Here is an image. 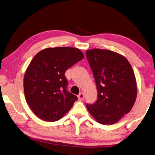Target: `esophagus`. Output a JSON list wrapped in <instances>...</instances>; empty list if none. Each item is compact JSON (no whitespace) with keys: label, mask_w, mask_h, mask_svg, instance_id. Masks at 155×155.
I'll list each match as a JSON object with an SVG mask.
<instances>
[{"label":"esophagus","mask_w":155,"mask_h":155,"mask_svg":"<svg viewBox=\"0 0 155 155\" xmlns=\"http://www.w3.org/2000/svg\"><path fill=\"white\" fill-rule=\"evenodd\" d=\"M78 99H79V100H83V99H84V98H85L84 94H83V92H81L80 94H78Z\"/></svg>","instance_id":"obj_1"}]
</instances>
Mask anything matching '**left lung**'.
I'll return each instance as SVG.
<instances>
[{
    "instance_id": "obj_1",
    "label": "left lung",
    "mask_w": 155,
    "mask_h": 155,
    "mask_svg": "<svg viewBox=\"0 0 155 155\" xmlns=\"http://www.w3.org/2000/svg\"><path fill=\"white\" fill-rule=\"evenodd\" d=\"M95 80L97 100L86 107L101 124H114L130 111L137 98V83L131 65L119 54L107 50L86 51Z\"/></svg>"
}]
</instances>
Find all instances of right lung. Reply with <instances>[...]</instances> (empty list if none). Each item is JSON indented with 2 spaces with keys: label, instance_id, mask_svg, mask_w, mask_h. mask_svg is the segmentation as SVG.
Returning <instances> with one entry per match:
<instances>
[{
  "label": "right lung",
  "instance_id": "right-lung-1",
  "mask_svg": "<svg viewBox=\"0 0 155 155\" xmlns=\"http://www.w3.org/2000/svg\"><path fill=\"white\" fill-rule=\"evenodd\" d=\"M84 58L77 48H46L34 56L24 77L27 102L38 118L46 121L61 119L78 98L67 90L65 73Z\"/></svg>",
  "mask_w": 155,
  "mask_h": 155
}]
</instances>
